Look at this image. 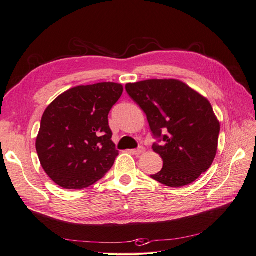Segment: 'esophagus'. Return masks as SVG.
Instances as JSON below:
<instances>
[{"instance_id": "obj_1", "label": "esophagus", "mask_w": 256, "mask_h": 256, "mask_svg": "<svg viewBox=\"0 0 256 256\" xmlns=\"http://www.w3.org/2000/svg\"><path fill=\"white\" fill-rule=\"evenodd\" d=\"M144 152H145V148L143 146H141V147H138V150H131L130 154H134V156H140V154H142Z\"/></svg>"}]
</instances>
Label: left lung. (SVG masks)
<instances>
[{
	"label": "left lung",
	"instance_id": "1",
	"mask_svg": "<svg viewBox=\"0 0 256 256\" xmlns=\"http://www.w3.org/2000/svg\"><path fill=\"white\" fill-rule=\"evenodd\" d=\"M126 90L146 114L152 134L162 140L152 150L164 166L150 177L176 188L196 180L218 150L220 122L208 99L176 79L127 83Z\"/></svg>",
	"mask_w": 256,
	"mask_h": 256
}]
</instances>
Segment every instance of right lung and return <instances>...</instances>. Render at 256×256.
Wrapping results in <instances>:
<instances>
[{
  "instance_id": "1",
  "label": "right lung",
  "mask_w": 256,
  "mask_h": 256,
  "mask_svg": "<svg viewBox=\"0 0 256 256\" xmlns=\"http://www.w3.org/2000/svg\"><path fill=\"white\" fill-rule=\"evenodd\" d=\"M122 90L113 82L79 85L44 110L36 150L44 172L62 188L90 187L113 166L118 150L108 115Z\"/></svg>"
}]
</instances>
